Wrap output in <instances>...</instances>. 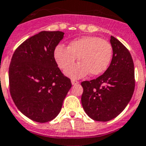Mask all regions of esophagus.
Wrapping results in <instances>:
<instances>
[{"label": "esophagus", "instance_id": "obj_1", "mask_svg": "<svg viewBox=\"0 0 146 146\" xmlns=\"http://www.w3.org/2000/svg\"><path fill=\"white\" fill-rule=\"evenodd\" d=\"M71 83H72V84H73V85H76V84H79V82L76 81V80H71Z\"/></svg>", "mask_w": 146, "mask_h": 146}]
</instances>
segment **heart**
<instances>
[{
  "label": "heart",
  "mask_w": 146,
  "mask_h": 146,
  "mask_svg": "<svg viewBox=\"0 0 146 146\" xmlns=\"http://www.w3.org/2000/svg\"><path fill=\"white\" fill-rule=\"evenodd\" d=\"M111 43L98 36H85L72 41L67 48L58 46L54 50V58L58 66L65 70L78 58L79 63L71 67L66 74L71 78H81L90 73L99 76L108 68L112 58Z\"/></svg>",
  "instance_id": "1"
}]
</instances>
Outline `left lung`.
<instances>
[{
  "instance_id": "left-lung-1",
  "label": "left lung",
  "mask_w": 146,
  "mask_h": 146,
  "mask_svg": "<svg viewBox=\"0 0 146 146\" xmlns=\"http://www.w3.org/2000/svg\"><path fill=\"white\" fill-rule=\"evenodd\" d=\"M111 62L97 79L84 81L82 106L90 118L108 121L124 111L135 90V69L130 52L122 43L111 36Z\"/></svg>"
}]
</instances>
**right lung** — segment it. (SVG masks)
I'll use <instances>...</instances> for the list:
<instances>
[{
  "mask_svg": "<svg viewBox=\"0 0 146 146\" xmlns=\"http://www.w3.org/2000/svg\"><path fill=\"white\" fill-rule=\"evenodd\" d=\"M63 35L59 31L35 35L18 46L10 63L13 101L22 114L36 122H48L56 117L72 87L54 58Z\"/></svg>",
  "mask_w": 146,
  "mask_h": 146,
  "instance_id": "right-lung-1",
  "label": "right lung"
}]
</instances>
